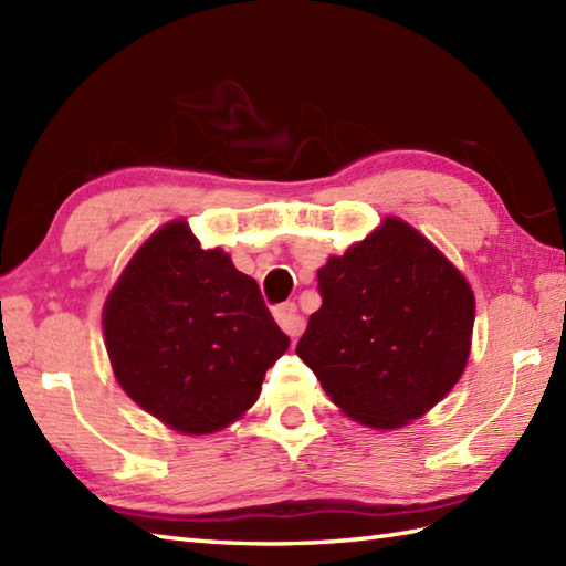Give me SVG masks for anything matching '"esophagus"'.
<instances>
[{"label":"esophagus","mask_w":566,"mask_h":566,"mask_svg":"<svg viewBox=\"0 0 566 566\" xmlns=\"http://www.w3.org/2000/svg\"><path fill=\"white\" fill-rule=\"evenodd\" d=\"M274 318H276V323H280L282 326V331L290 335V338H298V335L304 333V316L298 314V308H296V304H282V306H276L274 308Z\"/></svg>","instance_id":"esophagus-1"}]
</instances>
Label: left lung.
Instances as JSON below:
<instances>
[{"label":"left lung","instance_id":"obj_1","mask_svg":"<svg viewBox=\"0 0 566 566\" xmlns=\"http://www.w3.org/2000/svg\"><path fill=\"white\" fill-rule=\"evenodd\" d=\"M323 304L296 355L345 416L401 428L442 401L462 377L474 294L462 272L401 219L318 270Z\"/></svg>","mask_w":566,"mask_h":566}]
</instances>
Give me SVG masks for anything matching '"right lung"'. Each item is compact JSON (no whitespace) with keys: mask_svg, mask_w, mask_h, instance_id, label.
I'll return each instance as SVG.
<instances>
[{"mask_svg":"<svg viewBox=\"0 0 566 566\" xmlns=\"http://www.w3.org/2000/svg\"><path fill=\"white\" fill-rule=\"evenodd\" d=\"M114 377L150 416L207 436L258 401L264 371L290 347L252 276L201 250L187 221L155 231L104 304Z\"/></svg>","mask_w":566,"mask_h":566,"instance_id":"add662e5","label":"right lung"}]
</instances>
